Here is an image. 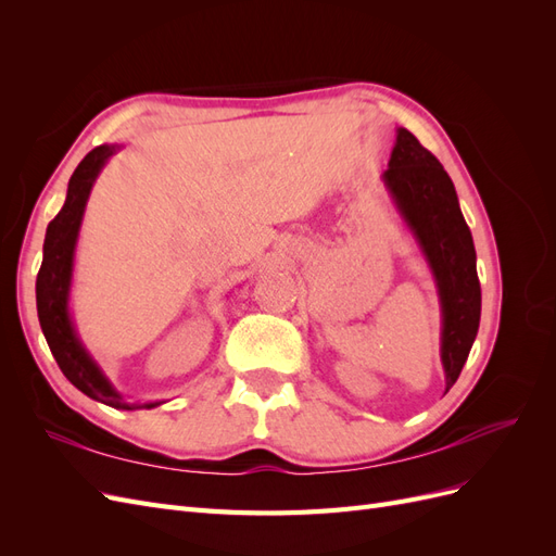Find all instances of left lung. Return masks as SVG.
<instances>
[{"label": "left lung", "mask_w": 556, "mask_h": 556, "mask_svg": "<svg viewBox=\"0 0 556 556\" xmlns=\"http://www.w3.org/2000/svg\"><path fill=\"white\" fill-rule=\"evenodd\" d=\"M384 182L422 245L443 304L445 392L457 382L480 327V280L470 229L443 164L408 129H399Z\"/></svg>", "instance_id": "1"}]
</instances>
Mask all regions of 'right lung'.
Returning a JSON list of instances; mask_svg holds the SVG:
<instances>
[{"label":"right lung","instance_id":"1","mask_svg":"<svg viewBox=\"0 0 556 556\" xmlns=\"http://www.w3.org/2000/svg\"><path fill=\"white\" fill-rule=\"evenodd\" d=\"M113 153L115 146H97L76 166V172L70 180V190H66L64 206L46 229L43 262L37 276V311L48 348L53 352L60 371L74 387H78L83 394L123 410L153 408L157 403H146V406H137V403H134V406H129V403H125L123 396L113 390L109 380L97 368V364L88 357V352L83 350L80 341L76 339L70 311H66L74 245L78 237L83 208H86V201L99 169H102L104 162Z\"/></svg>","mask_w":556,"mask_h":556}]
</instances>
